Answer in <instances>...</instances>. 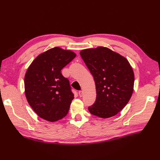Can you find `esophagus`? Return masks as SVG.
<instances>
[{"mask_svg": "<svg viewBox=\"0 0 160 160\" xmlns=\"http://www.w3.org/2000/svg\"><path fill=\"white\" fill-rule=\"evenodd\" d=\"M83 91H79V96H80V97H82V96H83Z\"/></svg>", "mask_w": 160, "mask_h": 160, "instance_id": "obj_1", "label": "esophagus"}]
</instances>
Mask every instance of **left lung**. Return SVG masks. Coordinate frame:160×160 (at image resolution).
Instances as JSON below:
<instances>
[{"label":"left lung","mask_w":160,"mask_h":160,"mask_svg":"<svg viewBox=\"0 0 160 160\" xmlns=\"http://www.w3.org/2000/svg\"><path fill=\"white\" fill-rule=\"evenodd\" d=\"M80 55L96 86V100L88 108L89 112L101 118L117 115L133 93L134 73L129 61L103 47L82 50Z\"/></svg>","instance_id":"1"}]
</instances>
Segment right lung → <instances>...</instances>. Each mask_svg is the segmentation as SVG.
<instances>
[{
    "instance_id": "add662e5",
    "label": "right lung",
    "mask_w": 160,
    "mask_h": 160,
    "mask_svg": "<svg viewBox=\"0 0 160 160\" xmlns=\"http://www.w3.org/2000/svg\"><path fill=\"white\" fill-rule=\"evenodd\" d=\"M76 57L75 52L54 47L41 53L28 67L25 77V95L42 119L57 122L68 113L74 94L61 69Z\"/></svg>"
}]
</instances>
